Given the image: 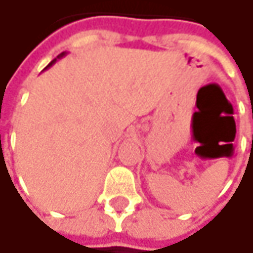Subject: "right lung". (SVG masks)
<instances>
[{"instance_id": "right-lung-1", "label": "right lung", "mask_w": 253, "mask_h": 253, "mask_svg": "<svg viewBox=\"0 0 253 253\" xmlns=\"http://www.w3.org/2000/svg\"><path fill=\"white\" fill-rule=\"evenodd\" d=\"M64 55H66V52H61V54H60V55H58L57 58H54V60H52V61H51V63L48 64V67H51V66H52V64H54V63H55V61L58 60V58H61V57H64ZM48 67H46V69H48Z\"/></svg>"}]
</instances>
